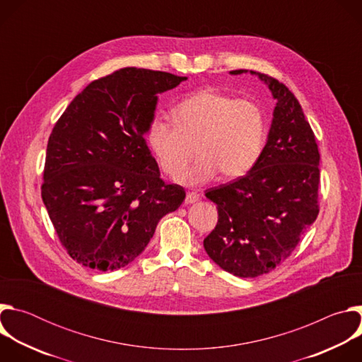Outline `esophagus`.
<instances>
[{
    "label": "esophagus",
    "instance_id": "obj_1",
    "mask_svg": "<svg viewBox=\"0 0 362 362\" xmlns=\"http://www.w3.org/2000/svg\"><path fill=\"white\" fill-rule=\"evenodd\" d=\"M199 200V194L194 193V192H189L185 197V204H190V203H194Z\"/></svg>",
    "mask_w": 362,
    "mask_h": 362
}]
</instances>
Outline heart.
Here are the masks:
<instances>
[{"instance_id":"heart-1","label":"heart","mask_w":362,"mask_h":362,"mask_svg":"<svg viewBox=\"0 0 362 362\" xmlns=\"http://www.w3.org/2000/svg\"><path fill=\"white\" fill-rule=\"evenodd\" d=\"M173 123L154 119L147 143L160 169L179 177L197 151V163L180 179L202 185L221 173L232 180L249 173L259 162L267 141V119L262 107L249 98L203 88L175 106Z\"/></svg>"}]
</instances>
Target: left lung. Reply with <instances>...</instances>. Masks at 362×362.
<instances>
[{
	"label": "left lung",
	"instance_id": "left-lung-1",
	"mask_svg": "<svg viewBox=\"0 0 362 362\" xmlns=\"http://www.w3.org/2000/svg\"><path fill=\"white\" fill-rule=\"evenodd\" d=\"M243 73L247 70L230 71ZM249 73L276 100L268 140L249 173L206 192L218 204V223L203 240L211 259L239 278L275 269L320 212V151L299 101L278 80Z\"/></svg>",
	"mask_w": 362,
	"mask_h": 362
}]
</instances>
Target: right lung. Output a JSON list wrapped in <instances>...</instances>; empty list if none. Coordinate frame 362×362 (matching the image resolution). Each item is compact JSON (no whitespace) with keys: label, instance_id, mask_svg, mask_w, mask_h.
Instances as JSON below:
<instances>
[{"label":"right lung","instance_id":"1","mask_svg":"<svg viewBox=\"0 0 362 362\" xmlns=\"http://www.w3.org/2000/svg\"><path fill=\"white\" fill-rule=\"evenodd\" d=\"M185 80L120 69L77 94L51 132L41 197L60 242L80 265L103 272L124 268L185 200L182 186L160 179L144 140L158 94Z\"/></svg>","mask_w":362,"mask_h":362}]
</instances>
